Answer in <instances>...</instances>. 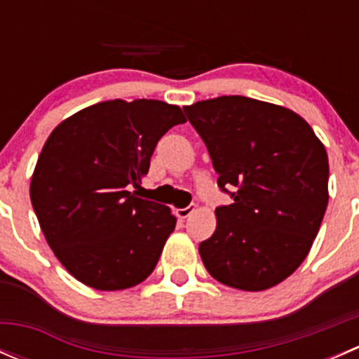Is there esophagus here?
Returning <instances> with one entry per match:
<instances>
[{
  "mask_svg": "<svg viewBox=\"0 0 359 359\" xmlns=\"http://www.w3.org/2000/svg\"><path fill=\"white\" fill-rule=\"evenodd\" d=\"M194 210H196V206H194V205H187L186 208L175 210V215L179 217V219H187V217H189L191 213L194 212Z\"/></svg>",
  "mask_w": 359,
  "mask_h": 359,
  "instance_id": "34e87169",
  "label": "esophagus"
}]
</instances>
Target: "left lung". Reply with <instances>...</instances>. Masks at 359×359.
<instances>
[{"mask_svg": "<svg viewBox=\"0 0 359 359\" xmlns=\"http://www.w3.org/2000/svg\"><path fill=\"white\" fill-rule=\"evenodd\" d=\"M184 111L217 184L233 198L215 210V233L200 243L206 271L238 290L281 283L307 257L327 210L325 146L297 112L248 97H217Z\"/></svg>", "mask_w": 359, "mask_h": 359, "instance_id": "left-lung-1", "label": "left lung"}]
</instances>
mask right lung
<instances>
[{"instance_id": "add662e5", "label": "right lung", "mask_w": 359, "mask_h": 359, "mask_svg": "<svg viewBox=\"0 0 359 359\" xmlns=\"http://www.w3.org/2000/svg\"><path fill=\"white\" fill-rule=\"evenodd\" d=\"M186 123L161 100L116 99L64 119L43 146L31 203L57 259L95 290H125L156 267L177 219L137 198L158 140Z\"/></svg>"}]
</instances>
